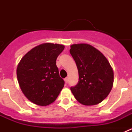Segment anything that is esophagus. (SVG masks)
Masks as SVG:
<instances>
[{
    "label": "esophagus",
    "instance_id": "esophagus-1",
    "mask_svg": "<svg viewBox=\"0 0 132 132\" xmlns=\"http://www.w3.org/2000/svg\"><path fill=\"white\" fill-rule=\"evenodd\" d=\"M64 80H65V84H67V82H68V80H69V78L68 77H66L65 79H64Z\"/></svg>",
    "mask_w": 132,
    "mask_h": 132
}]
</instances>
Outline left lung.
Masks as SVG:
<instances>
[{
  "mask_svg": "<svg viewBox=\"0 0 132 132\" xmlns=\"http://www.w3.org/2000/svg\"><path fill=\"white\" fill-rule=\"evenodd\" d=\"M70 47L79 72V82L71 88L72 93L83 105L101 103L112 88V67L105 56L90 44H73Z\"/></svg>",
  "mask_w": 132,
  "mask_h": 132,
  "instance_id": "8db88e82",
  "label": "left lung"
}]
</instances>
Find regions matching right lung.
I'll use <instances>...</instances> for the list:
<instances>
[{
    "instance_id": "1",
    "label": "right lung",
    "mask_w": 132,
    "mask_h": 132,
    "mask_svg": "<svg viewBox=\"0 0 132 132\" xmlns=\"http://www.w3.org/2000/svg\"><path fill=\"white\" fill-rule=\"evenodd\" d=\"M62 44L44 43L30 50L16 69L18 84L24 96L36 105H50L64 87L56 59L63 51Z\"/></svg>"
}]
</instances>
